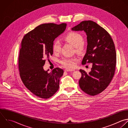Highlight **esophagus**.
Instances as JSON below:
<instances>
[{
    "label": "esophagus",
    "instance_id": "obj_1",
    "mask_svg": "<svg viewBox=\"0 0 128 128\" xmlns=\"http://www.w3.org/2000/svg\"><path fill=\"white\" fill-rule=\"evenodd\" d=\"M65 72H72V71H74V70H71V69H68V68H66L65 70H64Z\"/></svg>",
    "mask_w": 128,
    "mask_h": 128
}]
</instances>
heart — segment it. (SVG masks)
I'll list each match as a JSON object with an SVG mask.
<instances>
[{
	"label": "heart",
	"instance_id": "obj_1",
	"mask_svg": "<svg viewBox=\"0 0 128 128\" xmlns=\"http://www.w3.org/2000/svg\"><path fill=\"white\" fill-rule=\"evenodd\" d=\"M64 40L76 48V50L80 52L84 50L83 45V37L82 36L76 32H70L66 34L64 38ZM61 44L58 40H55L52 44V50L54 53H58L60 51ZM77 59L75 58L64 57L62 58L60 62L64 66L68 68H72L75 66L76 62Z\"/></svg>",
	"mask_w": 128,
	"mask_h": 128
}]
</instances>
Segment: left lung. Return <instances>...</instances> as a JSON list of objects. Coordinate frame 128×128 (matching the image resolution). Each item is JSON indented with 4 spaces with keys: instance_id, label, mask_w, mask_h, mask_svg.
Segmentation results:
<instances>
[{
    "instance_id": "obj_1",
    "label": "left lung",
    "mask_w": 128,
    "mask_h": 128,
    "mask_svg": "<svg viewBox=\"0 0 128 128\" xmlns=\"http://www.w3.org/2000/svg\"><path fill=\"white\" fill-rule=\"evenodd\" d=\"M72 30L86 32L88 45L82 64H92L88 74L80 70L82 74L80 87L90 96L96 95L106 88L114 74L116 52L114 42L104 28L91 20L81 22Z\"/></svg>"
}]
</instances>
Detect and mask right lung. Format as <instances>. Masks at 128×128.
Returning a JSON list of instances; mask_svg holds the SVG:
<instances>
[{"mask_svg":"<svg viewBox=\"0 0 128 128\" xmlns=\"http://www.w3.org/2000/svg\"><path fill=\"white\" fill-rule=\"evenodd\" d=\"M66 24H44L26 34L21 43L18 67L21 79L34 94L42 98L52 96L59 88L63 70H44L45 58L53 54L54 40L66 30Z\"/></svg>","mask_w":128,"mask_h":128,"instance_id":"1","label":"right lung"}]
</instances>
